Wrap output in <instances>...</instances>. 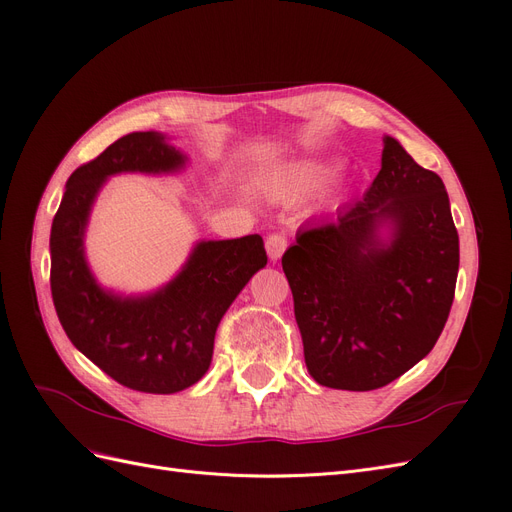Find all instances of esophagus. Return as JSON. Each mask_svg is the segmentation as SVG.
I'll list each match as a JSON object with an SVG mask.
<instances>
[{
    "label": "esophagus",
    "mask_w": 512,
    "mask_h": 512,
    "mask_svg": "<svg viewBox=\"0 0 512 512\" xmlns=\"http://www.w3.org/2000/svg\"><path fill=\"white\" fill-rule=\"evenodd\" d=\"M265 245H267L269 258H271V260H277V258H280V256L286 252L288 237L282 235V232H273V235L267 237V243H265Z\"/></svg>",
    "instance_id": "esophagus-1"
}]
</instances>
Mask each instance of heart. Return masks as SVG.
Returning a JSON list of instances; mask_svg holds the SVG:
<instances>
[{"label": "heart", "mask_w": 512, "mask_h": 512, "mask_svg": "<svg viewBox=\"0 0 512 512\" xmlns=\"http://www.w3.org/2000/svg\"><path fill=\"white\" fill-rule=\"evenodd\" d=\"M331 164L322 162V160H305L297 166H292L290 170L282 175V179L277 181V190H280L284 196L290 198H299L309 192L318 190L320 185L331 177Z\"/></svg>", "instance_id": "obj_1"}]
</instances>
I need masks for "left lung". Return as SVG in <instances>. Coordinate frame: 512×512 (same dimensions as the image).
<instances>
[{
	"label": "left lung",
	"instance_id": "8db88e82",
	"mask_svg": "<svg viewBox=\"0 0 512 512\" xmlns=\"http://www.w3.org/2000/svg\"><path fill=\"white\" fill-rule=\"evenodd\" d=\"M394 239L380 246V221ZM305 365L329 389L374 391L436 346L451 314L459 235L442 179L384 138L382 168L337 220L297 232L282 256Z\"/></svg>",
	"mask_w": 512,
	"mask_h": 512
}]
</instances>
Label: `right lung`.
I'll return each mask as SVG.
<instances>
[{
	"mask_svg": "<svg viewBox=\"0 0 512 512\" xmlns=\"http://www.w3.org/2000/svg\"><path fill=\"white\" fill-rule=\"evenodd\" d=\"M183 162L158 132L121 136L70 175L51 228V294L61 327L104 374L141 393H177L205 376L222 316L267 265L262 237L247 235L198 243L185 269L151 297L121 299L96 284L83 230L104 179L126 170L168 173Z\"/></svg>",
	"mask_w": 512,
	"mask_h": 512,
	"instance_id": "1",
	"label": "right lung"
}]
</instances>
